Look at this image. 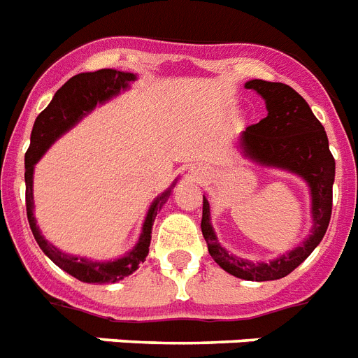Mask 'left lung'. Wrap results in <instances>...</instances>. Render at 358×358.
<instances>
[{
    "label": "left lung",
    "instance_id": "8db88e82",
    "mask_svg": "<svg viewBox=\"0 0 358 358\" xmlns=\"http://www.w3.org/2000/svg\"><path fill=\"white\" fill-rule=\"evenodd\" d=\"M247 90L258 91L267 104V117L252 124L241 135V148L252 161L298 173L311 188L313 225L311 236L291 252L283 254L271 264H250L227 252L215 238L210 225V206L203 196L201 232L208 245V252L215 264L236 278L250 282L280 280L292 273L303 259L317 249L326 234L333 208V181L335 159L329 152L326 129L313 115L306 100L280 82L250 80Z\"/></svg>",
    "mask_w": 358,
    "mask_h": 358
}]
</instances>
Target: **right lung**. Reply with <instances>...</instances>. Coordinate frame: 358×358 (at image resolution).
I'll return each mask as SVG.
<instances>
[{
    "mask_svg": "<svg viewBox=\"0 0 358 358\" xmlns=\"http://www.w3.org/2000/svg\"><path fill=\"white\" fill-rule=\"evenodd\" d=\"M135 80L131 73H122L117 69H100L94 73H80L69 78L60 90L52 96L51 104L36 117V122L32 126L31 146L25 153V205H27V220L31 225L32 234L40 249L49 256L60 268H64L71 276L85 283H115L135 273L138 265L143 264L148 256V247L152 239V227L155 215L161 210V206L166 203L170 190L164 192L161 197L153 201L150 210H148L146 221H144L143 234L138 238L135 249L115 262H91L85 258H76L69 254L62 252L52 247L36 227V220L32 214L34 203H32V172L38 159L45 153V150L60 137L62 133L73 128L85 113L100 102L111 99L120 90H126L128 84Z\"/></svg>",
    "mask_w": 358,
    "mask_h": 358,
    "instance_id": "add662e5",
    "label": "right lung"
}]
</instances>
